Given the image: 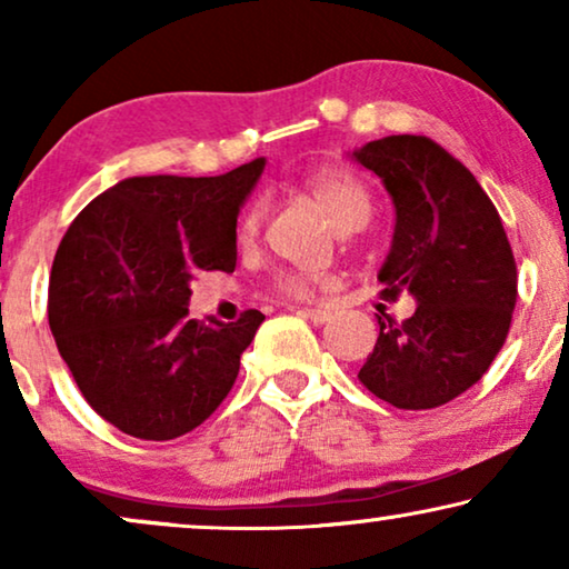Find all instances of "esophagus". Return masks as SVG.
<instances>
[{
    "mask_svg": "<svg viewBox=\"0 0 569 569\" xmlns=\"http://www.w3.org/2000/svg\"><path fill=\"white\" fill-rule=\"evenodd\" d=\"M300 313L313 323H326L331 318V310H326V308H300Z\"/></svg>",
    "mask_w": 569,
    "mask_h": 569,
    "instance_id": "obj_1",
    "label": "esophagus"
}]
</instances>
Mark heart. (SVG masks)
<instances>
[{
	"instance_id": "obj_1",
	"label": "heart",
	"mask_w": 569,
	"mask_h": 569,
	"mask_svg": "<svg viewBox=\"0 0 569 569\" xmlns=\"http://www.w3.org/2000/svg\"><path fill=\"white\" fill-rule=\"evenodd\" d=\"M300 189L306 197H310L321 207V212L329 217V222L339 232L357 230L370 220L372 212V199L370 191L365 189V183L357 178L352 170L339 168V166H326L318 170H310L308 176H302ZM263 220V207L253 204L248 209L243 222H240V240H253L261 230ZM274 290L284 298L306 300L316 292V279L300 271H287L274 279Z\"/></svg>"
}]
</instances>
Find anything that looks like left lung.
Masks as SVG:
<instances>
[{
    "instance_id": "obj_1",
    "label": "left lung",
    "mask_w": 569,
    "mask_h": 569,
    "mask_svg": "<svg viewBox=\"0 0 569 569\" xmlns=\"http://www.w3.org/2000/svg\"><path fill=\"white\" fill-rule=\"evenodd\" d=\"M355 160L396 207L380 298L409 292L407 321L378 316L380 337L357 378L396 409H435L477 383L508 339L518 267L500 214L471 170L430 137L368 142Z\"/></svg>"
}]
</instances>
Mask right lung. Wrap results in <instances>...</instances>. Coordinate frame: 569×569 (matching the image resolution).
Wrapping results in <instances>:
<instances>
[{"label":"right lung","instance_id":"add662e5","mask_svg":"<svg viewBox=\"0 0 569 569\" xmlns=\"http://www.w3.org/2000/svg\"><path fill=\"white\" fill-rule=\"evenodd\" d=\"M263 158L230 173L137 176L92 199L53 256L49 326L84 401L139 440L191 432L224 401L263 321H189L199 271L236 269Z\"/></svg>","mask_w":569,"mask_h":569}]
</instances>
